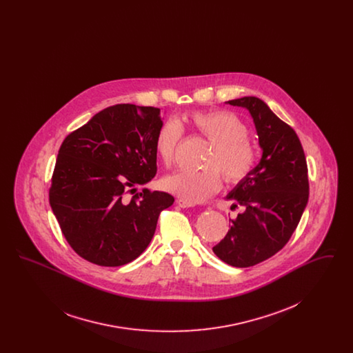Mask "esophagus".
<instances>
[{"instance_id": "34e87169", "label": "esophagus", "mask_w": 353, "mask_h": 353, "mask_svg": "<svg viewBox=\"0 0 353 353\" xmlns=\"http://www.w3.org/2000/svg\"><path fill=\"white\" fill-rule=\"evenodd\" d=\"M177 205H179L180 208H193V206H196V203L186 201V200H183V199H179V200H177Z\"/></svg>"}]
</instances>
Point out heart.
<instances>
[{
  "label": "heart",
  "mask_w": 353,
  "mask_h": 353,
  "mask_svg": "<svg viewBox=\"0 0 353 353\" xmlns=\"http://www.w3.org/2000/svg\"><path fill=\"white\" fill-rule=\"evenodd\" d=\"M186 123L206 137L212 147L203 159L205 168L179 170L163 180L164 188L186 201H205L217 193L222 176L230 184L250 177L258 163V152L248 139V125L229 111L193 112L185 115ZM184 134L177 119H167L159 128L154 145L161 163L170 167Z\"/></svg>",
  "instance_id": "b5f03b06"
}]
</instances>
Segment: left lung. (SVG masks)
<instances>
[{
  "instance_id": "1",
  "label": "left lung",
  "mask_w": 353,
  "mask_h": 353,
  "mask_svg": "<svg viewBox=\"0 0 353 353\" xmlns=\"http://www.w3.org/2000/svg\"><path fill=\"white\" fill-rule=\"evenodd\" d=\"M226 103L249 111L262 157L225 197L245 212L232 219L213 252L230 266L250 268L279 252L295 232L308 201L307 163L298 134L265 101L243 97Z\"/></svg>"
}]
</instances>
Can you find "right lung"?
<instances>
[{"instance_id":"1","label":"right lung","mask_w":353,"mask_h":353,"mask_svg":"<svg viewBox=\"0 0 353 353\" xmlns=\"http://www.w3.org/2000/svg\"><path fill=\"white\" fill-rule=\"evenodd\" d=\"M160 108L117 104L63 140L51 180L52 213L74 252L117 268L132 262L153 238L161 210L174 199L144 188L157 172ZM131 190V192H132Z\"/></svg>"}]
</instances>
